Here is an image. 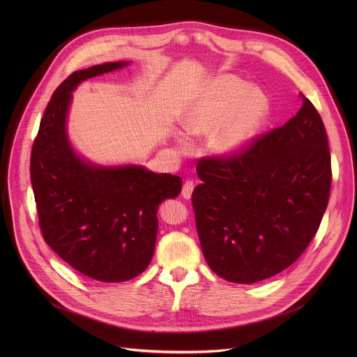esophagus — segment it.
I'll return each instance as SVG.
<instances>
[{
    "instance_id": "34e87169",
    "label": "esophagus",
    "mask_w": 357,
    "mask_h": 357,
    "mask_svg": "<svg viewBox=\"0 0 357 357\" xmlns=\"http://www.w3.org/2000/svg\"><path fill=\"white\" fill-rule=\"evenodd\" d=\"M193 188H195V183L192 181H186L183 183V186H182V196H183V199H190Z\"/></svg>"
}]
</instances>
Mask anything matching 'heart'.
I'll return each instance as SVG.
<instances>
[{"instance_id": "obj_1", "label": "heart", "mask_w": 357, "mask_h": 357, "mask_svg": "<svg viewBox=\"0 0 357 357\" xmlns=\"http://www.w3.org/2000/svg\"><path fill=\"white\" fill-rule=\"evenodd\" d=\"M270 114V98L260 87L233 75H223L203 87L183 116L186 134L212 135L211 148L222 158L236 157L254 141ZM181 149L189 146L178 138Z\"/></svg>"}]
</instances>
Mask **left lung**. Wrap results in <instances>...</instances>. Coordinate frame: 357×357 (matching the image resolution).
Instances as JSON below:
<instances>
[{
  "instance_id": "1",
  "label": "left lung",
  "mask_w": 357,
  "mask_h": 357,
  "mask_svg": "<svg viewBox=\"0 0 357 357\" xmlns=\"http://www.w3.org/2000/svg\"><path fill=\"white\" fill-rule=\"evenodd\" d=\"M289 121L231 158H203L192 193L206 263L236 284L267 280L298 260L326 211L332 169L324 121L301 94Z\"/></svg>"
}]
</instances>
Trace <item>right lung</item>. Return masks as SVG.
I'll return each instance as SVG.
<instances>
[{
  "instance_id": "right-lung-1",
  "label": "right lung",
  "mask_w": 357,
  "mask_h": 357,
  "mask_svg": "<svg viewBox=\"0 0 357 357\" xmlns=\"http://www.w3.org/2000/svg\"><path fill=\"white\" fill-rule=\"evenodd\" d=\"M107 62L72 73L54 93L31 154V182L47 245L93 280L123 282L139 275L154 256L165 199L182 179L141 165L100 167L79 157L68 135L72 91L79 83L127 66Z\"/></svg>"
}]
</instances>
